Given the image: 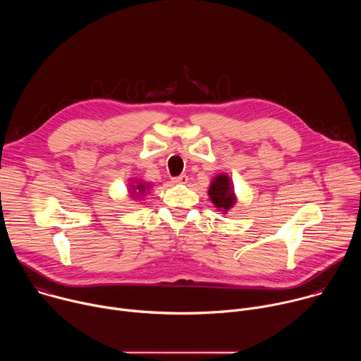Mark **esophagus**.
I'll return each mask as SVG.
<instances>
[{
  "label": "esophagus",
  "instance_id": "esophagus-1",
  "mask_svg": "<svg viewBox=\"0 0 361 361\" xmlns=\"http://www.w3.org/2000/svg\"><path fill=\"white\" fill-rule=\"evenodd\" d=\"M173 183H176V184H187L188 183V177L185 174H181L178 177H174Z\"/></svg>",
  "mask_w": 361,
  "mask_h": 361
}]
</instances>
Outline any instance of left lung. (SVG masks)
Returning a JSON list of instances; mask_svg holds the SVG:
<instances>
[{
    "label": "left lung",
    "instance_id": "8db88e82",
    "mask_svg": "<svg viewBox=\"0 0 361 361\" xmlns=\"http://www.w3.org/2000/svg\"><path fill=\"white\" fill-rule=\"evenodd\" d=\"M209 197L214 204V207L223 214L233 209V205L237 202V197L233 183L227 174H219L212 180L209 187Z\"/></svg>",
    "mask_w": 361,
    "mask_h": 361
}]
</instances>
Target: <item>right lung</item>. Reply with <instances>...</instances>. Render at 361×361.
Instances as JSON below:
<instances>
[{
  "mask_svg": "<svg viewBox=\"0 0 361 361\" xmlns=\"http://www.w3.org/2000/svg\"><path fill=\"white\" fill-rule=\"evenodd\" d=\"M151 184L149 183H142V181H131L130 184V195L133 198H142V195L145 194L147 190H149Z\"/></svg>",
  "mask_w": 361,
  "mask_h": 361,
  "instance_id": "obj_1",
  "label": "right lung"
}]
</instances>
